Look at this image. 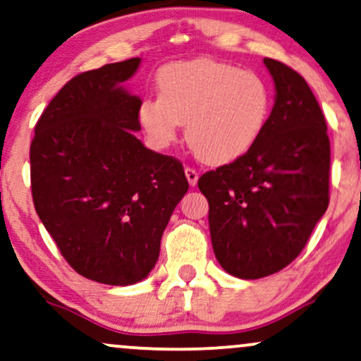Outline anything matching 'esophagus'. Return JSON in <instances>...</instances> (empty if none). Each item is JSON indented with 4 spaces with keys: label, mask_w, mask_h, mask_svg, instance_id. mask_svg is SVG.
Wrapping results in <instances>:
<instances>
[{
    "label": "esophagus",
    "mask_w": 361,
    "mask_h": 361,
    "mask_svg": "<svg viewBox=\"0 0 361 361\" xmlns=\"http://www.w3.org/2000/svg\"><path fill=\"white\" fill-rule=\"evenodd\" d=\"M185 175L190 186H195L198 183V173H196V170H193V168H185Z\"/></svg>",
    "instance_id": "obj_1"
}]
</instances>
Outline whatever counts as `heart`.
Segmentation results:
<instances>
[{
  "mask_svg": "<svg viewBox=\"0 0 361 361\" xmlns=\"http://www.w3.org/2000/svg\"><path fill=\"white\" fill-rule=\"evenodd\" d=\"M158 98L140 102L138 123L153 148H168L181 123L196 157L208 165L243 158L262 136L271 108L270 86L258 73L209 58L161 66Z\"/></svg>",
  "mask_w": 361,
  "mask_h": 361,
  "instance_id": "heart-1",
  "label": "heart"
}]
</instances>
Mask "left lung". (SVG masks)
<instances>
[{
  "instance_id": "8db88e82",
  "label": "left lung",
  "mask_w": 361,
  "mask_h": 361,
  "mask_svg": "<svg viewBox=\"0 0 361 361\" xmlns=\"http://www.w3.org/2000/svg\"><path fill=\"white\" fill-rule=\"evenodd\" d=\"M263 63L275 104L262 136L243 158L198 180L214 257L243 280L293 262L330 202V140L320 104L295 70L271 58Z\"/></svg>"
}]
</instances>
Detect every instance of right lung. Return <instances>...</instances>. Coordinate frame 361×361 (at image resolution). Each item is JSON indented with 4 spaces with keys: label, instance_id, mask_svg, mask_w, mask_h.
Returning <instances> with one entry per match:
<instances>
[{
    "label": "right lung",
    "instance_id": "add662e5",
    "mask_svg": "<svg viewBox=\"0 0 361 361\" xmlns=\"http://www.w3.org/2000/svg\"><path fill=\"white\" fill-rule=\"evenodd\" d=\"M140 63H111L68 81L36 123L30 148L39 220L73 270L104 285L149 275L188 191L183 165L135 135L141 99L123 83Z\"/></svg>",
    "mask_w": 361,
    "mask_h": 361
}]
</instances>
